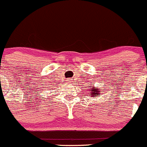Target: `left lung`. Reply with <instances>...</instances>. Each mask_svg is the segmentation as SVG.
I'll use <instances>...</instances> for the list:
<instances>
[{"mask_svg": "<svg viewBox=\"0 0 147 147\" xmlns=\"http://www.w3.org/2000/svg\"><path fill=\"white\" fill-rule=\"evenodd\" d=\"M92 90H91L92 91V93L90 94V95H92V96H95V95H99L100 94H99V91H98L97 90L96 88H92Z\"/></svg>", "mask_w": 147, "mask_h": 147, "instance_id": "8db88e82", "label": "left lung"}]
</instances>
